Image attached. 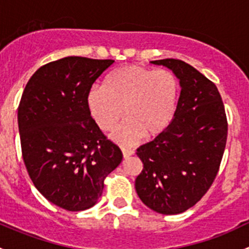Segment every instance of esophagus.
Returning <instances> with one entry per match:
<instances>
[{
    "label": "esophagus",
    "mask_w": 249,
    "mask_h": 249,
    "mask_svg": "<svg viewBox=\"0 0 249 249\" xmlns=\"http://www.w3.org/2000/svg\"><path fill=\"white\" fill-rule=\"evenodd\" d=\"M122 152H123V157L124 158H129L131 157V155L135 154V152L132 149H130V148H122Z\"/></svg>",
    "instance_id": "esophagus-1"
}]
</instances>
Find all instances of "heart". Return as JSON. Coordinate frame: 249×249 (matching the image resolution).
Segmentation results:
<instances>
[{"instance_id": "heart-1", "label": "heart", "mask_w": 249, "mask_h": 249, "mask_svg": "<svg viewBox=\"0 0 249 249\" xmlns=\"http://www.w3.org/2000/svg\"><path fill=\"white\" fill-rule=\"evenodd\" d=\"M179 84L169 70H153L129 65L106 77L104 88H94L87 106L97 126L109 131L123 117L126 119L110 139L122 145H134L143 134L155 136L171 122Z\"/></svg>"}]
</instances>
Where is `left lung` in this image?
Listing matches in <instances>:
<instances>
[{
	"instance_id": "left-lung-1",
	"label": "left lung",
	"mask_w": 249,
	"mask_h": 249,
	"mask_svg": "<svg viewBox=\"0 0 249 249\" xmlns=\"http://www.w3.org/2000/svg\"><path fill=\"white\" fill-rule=\"evenodd\" d=\"M180 83L170 124L137 157L143 170L135 188L142 202L161 214H178L207 193L219 171L228 137L224 104L213 82L182 60H155Z\"/></svg>"
}]
</instances>
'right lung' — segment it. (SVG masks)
<instances>
[{
    "label": "right lung",
    "mask_w": 249,
    "mask_h": 249,
    "mask_svg": "<svg viewBox=\"0 0 249 249\" xmlns=\"http://www.w3.org/2000/svg\"><path fill=\"white\" fill-rule=\"evenodd\" d=\"M114 60L67 56L39 67L18 108L21 153L32 183L64 210L84 211L101 196L123 154L90 115L87 97Z\"/></svg>",
    "instance_id": "add662e5"
}]
</instances>
